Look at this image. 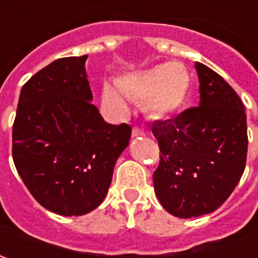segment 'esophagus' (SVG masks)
I'll return each mask as SVG.
<instances>
[{
	"mask_svg": "<svg viewBox=\"0 0 258 258\" xmlns=\"http://www.w3.org/2000/svg\"><path fill=\"white\" fill-rule=\"evenodd\" d=\"M132 136H145V131H142L138 126H135L134 129H132Z\"/></svg>",
	"mask_w": 258,
	"mask_h": 258,
	"instance_id": "obj_1",
	"label": "esophagus"
}]
</instances>
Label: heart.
<instances>
[{"label": "heart", "instance_id": "heart-1", "mask_svg": "<svg viewBox=\"0 0 258 258\" xmlns=\"http://www.w3.org/2000/svg\"><path fill=\"white\" fill-rule=\"evenodd\" d=\"M191 77L182 63L171 61L152 69L126 75L119 83H104L103 102L116 110H124L127 97L144 102L146 112L155 119H166L185 103Z\"/></svg>", "mask_w": 258, "mask_h": 258}]
</instances>
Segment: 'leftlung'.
<instances>
[{
  "label": "left lung",
  "instance_id": "8db88e82",
  "mask_svg": "<svg viewBox=\"0 0 258 258\" xmlns=\"http://www.w3.org/2000/svg\"><path fill=\"white\" fill-rule=\"evenodd\" d=\"M200 106L155 122L161 161L155 194L169 214L200 217L221 207L240 181L247 159V116L238 94L223 77L195 63Z\"/></svg>",
  "mask_w": 258,
  "mask_h": 258
}]
</instances>
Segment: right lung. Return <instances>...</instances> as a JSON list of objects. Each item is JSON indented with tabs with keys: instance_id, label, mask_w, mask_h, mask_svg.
<instances>
[{
	"instance_id": "right-lung-1",
	"label": "right lung",
	"mask_w": 258,
	"mask_h": 258,
	"mask_svg": "<svg viewBox=\"0 0 258 258\" xmlns=\"http://www.w3.org/2000/svg\"><path fill=\"white\" fill-rule=\"evenodd\" d=\"M87 55L58 58L21 89L13 124V159L23 182L45 210L85 215L112 182L129 124L106 123L90 100Z\"/></svg>"
}]
</instances>
